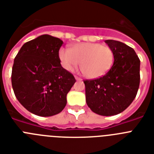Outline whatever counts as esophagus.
<instances>
[{"instance_id": "obj_1", "label": "esophagus", "mask_w": 154, "mask_h": 154, "mask_svg": "<svg viewBox=\"0 0 154 154\" xmlns=\"http://www.w3.org/2000/svg\"><path fill=\"white\" fill-rule=\"evenodd\" d=\"M75 80H77V81H81L82 80V79L78 77V76H75Z\"/></svg>"}]
</instances>
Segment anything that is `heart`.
<instances>
[{
  "mask_svg": "<svg viewBox=\"0 0 154 154\" xmlns=\"http://www.w3.org/2000/svg\"><path fill=\"white\" fill-rule=\"evenodd\" d=\"M59 58L64 69L72 72L79 66L89 79L105 75L112 67L114 53L111 48L99 43H80L69 48H61Z\"/></svg>",
  "mask_w": 154,
  "mask_h": 154,
  "instance_id": "1",
  "label": "heart"
}]
</instances>
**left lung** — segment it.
I'll return each mask as SVG.
<instances>
[{"label": "left lung", "instance_id": "8db88e82", "mask_svg": "<svg viewBox=\"0 0 154 154\" xmlns=\"http://www.w3.org/2000/svg\"><path fill=\"white\" fill-rule=\"evenodd\" d=\"M114 53L112 67L104 76L84 81L85 99L92 112L114 116L124 111L135 99L140 85V61L123 42L106 40Z\"/></svg>", "mask_w": 154, "mask_h": 154}]
</instances>
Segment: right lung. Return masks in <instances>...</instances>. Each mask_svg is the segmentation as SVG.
<instances>
[{"mask_svg":"<svg viewBox=\"0 0 154 154\" xmlns=\"http://www.w3.org/2000/svg\"><path fill=\"white\" fill-rule=\"evenodd\" d=\"M62 44L58 38L41 35L23 45L14 61V95L24 108L39 116L62 112L75 82L73 75L61 65L58 51Z\"/></svg>","mask_w":154,"mask_h":154,"instance_id":"add662e5","label":"right lung"}]
</instances>
